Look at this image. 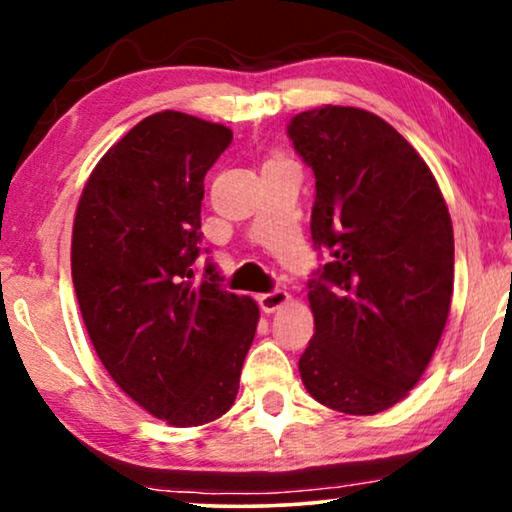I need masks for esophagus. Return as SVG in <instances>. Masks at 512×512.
I'll return each mask as SVG.
<instances>
[{
  "label": "esophagus",
  "mask_w": 512,
  "mask_h": 512,
  "mask_svg": "<svg viewBox=\"0 0 512 512\" xmlns=\"http://www.w3.org/2000/svg\"><path fill=\"white\" fill-rule=\"evenodd\" d=\"M289 303V293L282 291V289H275V291H268V293H261L258 296V305H261L263 312H275L279 307Z\"/></svg>",
  "instance_id": "obj_1"
}]
</instances>
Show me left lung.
Instances as JSON below:
<instances>
[{
  "label": "left lung",
  "instance_id": "obj_1",
  "mask_svg": "<svg viewBox=\"0 0 512 512\" xmlns=\"http://www.w3.org/2000/svg\"><path fill=\"white\" fill-rule=\"evenodd\" d=\"M286 135L314 172L312 242L328 251L307 279L314 335L300 377L326 408L375 415L408 396L443 335L450 212L419 153L370 111H303Z\"/></svg>",
  "mask_w": 512,
  "mask_h": 512
}]
</instances>
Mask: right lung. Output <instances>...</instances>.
Returning a JSON list of instances; mask_svg holds the SVG:
<instances>
[{
    "label": "right lung",
    "instance_id": "right-lung-1",
    "mask_svg": "<svg viewBox=\"0 0 512 512\" xmlns=\"http://www.w3.org/2000/svg\"><path fill=\"white\" fill-rule=\"evenodd\" d=\"M230 142L219 123L160 111L104 153L76 207L72 279L95 352L174 426L226 415L258 324L254 300L223 289L209 258L195 279L205 174Z\"/></svg>",
    "mask_w": 512,
    "mask_h": 512
}]
</instances>
